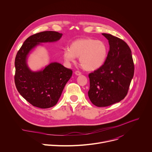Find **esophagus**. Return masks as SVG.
I'll list each match as a JSON object with an SVG mask.
<instances>
[{
	"label": "esophagus",
	"mask_w": 152,
	"mask_h": 152,
	"mask_svg": "<svg viewBox=\"0 0 152 152\" xmlns=\"http://www.w3.org/2000/svg\"><path fill=\"white\" fill-rule=\"evenodd\" d=\"M75 75H77V76H79V75H81V72H80L79 71H76L75 72Z\"/></svg>",
	"instance_id": "esophagus-1"
}]
</instances>
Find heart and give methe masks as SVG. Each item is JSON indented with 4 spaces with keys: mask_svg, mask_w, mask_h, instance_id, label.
<instances>
[{
    "mask_svg": "<svg viewBox=\"0 0 152 152\" xmlns=\"http://www.w3.org/2000/svg\"><path fill=\"white\" fill-rule=\"evenodd\" d=\"M107 47L101 40L91 38H79L72 42L70 48L64 50L63 56L66 62H73L79 58L82 67L87 71H94L104 63L107 56Z\"/></svg>",
    "mask_w": 152,
    "mask_h": 152,
    "instance_id": "b5f03b06",
    "label": "heart"
}]
</instances>
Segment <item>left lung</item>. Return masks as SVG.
Returning a JSON list of instances; mask_svg holds the SVG:
<instances>
[{
  "label": "left lung",
  "instance_id": "obj_1",
  "mask_svg": "<svg viewBox=\"0 0 152 152\" xmlns=\"http://www.w3.org/2000/svg\"><path fill=\"white\" fill-rule=\"evenodd\" d=\"M102 35L109 42L110 50L103 66L88 75V97L98 107L110 106L123 100L134 74L131 50L127 43L111 34Z\"/></svg>",
  "mask_w": 152,
  "mask_h": 152
}]
</instances>
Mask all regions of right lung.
Masks as SVG:
<instances>
[{
  "mask_svg": "<svg viewBox=\"0 0 152 152\" xmlns=\"http://www.w3.org/2000/svg\"><path fill=\"white\" fill-rule=\"evenodd\" d=\"M62 35L55 31L34 34L25 41L16 55L15 86L20 95L34 106L46 109L55 106L72 76L71 69L58 62H52L42 70L35 72L31 71L26 64L27 56L34 48L41 42L56 41Z\"/></svg>",
  "mask_w": 152,
  "mask_h": 152,
  "instance_id": "1",
  "label": "right lung"
}]
</instances>
